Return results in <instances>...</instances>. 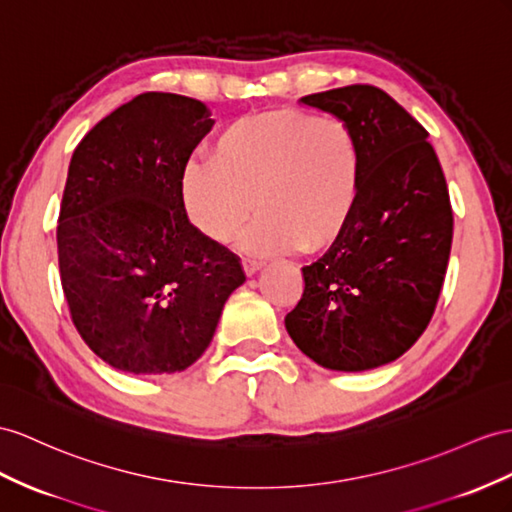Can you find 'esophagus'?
Returning <instances> with one entry per match:
<instances>
[{"label":"esophagus","instance_id":"1","mask_svg":"<svg viewBox=\"0 0 512 512\" xmlns=\"http://www.w3.org/2000/svg\"><path fill=\"white\" fill-rule=\"evenodd\" d=\"M242 266H244V272L248 274V277H251V274H255L261 266H264V261L255 259V257H244L242 259Z\"/></svg>","mask_w":512,"mask_h":512}]
</instances>
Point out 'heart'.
<instances>
[{"mask_svg":"<svg viewBox=\"0 0 512 512\" xmlns=\"http://www.w3.org/2000/svg\"><path fill=\"white\" fill-rule=\"evenodd\" d=\"M205 160L183 173L181 199L192 225L216 242H227L255 203L248 248L316 253L337 240L357 203L359 144L335 114L244 116L220 131Z\"/></svg>","mask_w":512,"mask_h":512,"instance_id":"obj_1","label":"heart"}]
</instances>
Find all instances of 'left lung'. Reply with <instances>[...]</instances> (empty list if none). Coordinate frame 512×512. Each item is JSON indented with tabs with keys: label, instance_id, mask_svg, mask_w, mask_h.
Segmentation results:
<instances>
[{
	"label": "left lung",
	"instance_id": "left-lung-1",
	"mask_svg": "<svg viewBox=\"0 0 512 512\" xmlns=\"http://www.w3.org/2000/svg\"><path fill=\"white\" fill-rule=\"evenodd\" d=\"M300 101L348 123L361 177L348 225L303 268L285 329L322 368L372 370L402 357L435 313L454 231L448 183L428 131L385 90L352 84Z\"/></svg>",
	"mask_w": 512,
	"mask_h": 512
}]
</instances>
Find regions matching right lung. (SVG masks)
<instances>
[{
	"label": "right lung",
	"mask_w": 512,
	"mask_h": 512,
	"mask_svg": "<svg viewBox=\"0 0 512 512\" xmlns=\"http://www.w3.org/2000/svg\"><path fill=\"white\" fill-rule=\"evenodd\" d=\"M201 101L142 93L77 144L58 216V264L88 348L129 374L190 368L246 281L240 257L196 229L181 199L212 129Z\"/></svg>",
	"instance_id": "obj_1"
}]
</instances>
